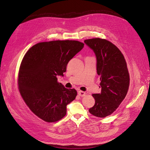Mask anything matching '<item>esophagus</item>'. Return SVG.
Returning <instances> with one entry per match:
<instances>
[{
  "instance_id": "esophagus-1",
  "label": "esophagus",
  "mask_w": 150,
  "mask_h": 150,
  "mask_svg": "<svg viewBox=\"0 0 150 150\" xmlns=\"http://www.w3.org/2000/svg\"><path fill=\"white\" fill-rule=\"evenodd\" d=\"M78 94L80 96L83 97L86 96V93L84 91H78Z\"/></svg>"
}]
</instances>
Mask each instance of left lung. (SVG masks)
I'll list each match as a JSON object with an SVG mask.
<instances>
[{"label":"left lung","instance_id":"obj_1","mask_svg":"<svg viewBox=\"0 0 150 150\" xmlns=\"http://www.w3.org/2000/svg\"><path fill=\"white\" fill-rule=\"evenodd\" d=\"M84 43L93 50L97 59L101 91L93 94L95 104L89 111L99 117L111 115L119 107L128 93L129 74L123 54L115 44L104 39H86Z\"/></svg>","mask_w":150,"mask_h":150}]
</instances>
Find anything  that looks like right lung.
Instances as JSON below:
<instances>
[{"mask_svg":"<svg viewBox=\"0 0 150 150\" xmlns=\"http://www.w3.org/2000/svg\"><path fill=\"white\" fill-rule=\"evenodd\" d=\"M78 40H52L35 44L26 52L20 66L18 87L30 111L47 122L59 121L77 91L57 81L67 63L84 47Z\"/></svg>","mask_w":150,"mask_h":150,"instance_id":"right-lung-1","label":"right lung"}]
</instances>
